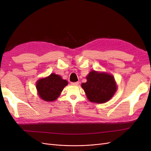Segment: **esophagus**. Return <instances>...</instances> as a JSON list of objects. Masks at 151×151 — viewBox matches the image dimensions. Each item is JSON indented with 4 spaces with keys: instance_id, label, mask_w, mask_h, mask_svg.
<instances>
[{
    "instance_id": "34e87169",
    "label": "esophagus",
    "mask_w": 151,
    "mask_h": 151,
    "mask_svg": "<svg viewBox=\"0 0 151 151\" xmlns=\"http://www.w3.org/2000/svg\"><path fill=\"white\" fill-rule=\"evenodd\" d=\"M79 82H76V83H71V85L77 86H78V85H79Z\"/></svg>"
}]
</instances>
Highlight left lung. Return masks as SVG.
Here are the masks:
<instances>
[{"label": "left lung", "mask_w": 151, "mask_h": 151, "mask_svg": "<svg viewBox=\"0 0 151 151\" xmlns=\"http://www.w3.org/2000/svg\"><path fill=\"white\" fill-rule=\"evenodd\" d=\"M87 81L82 83L89 101L102 104L108 102L118 89L116 82L112 74L106 72L91 70L86 76Z\"/></svg>", "instance_id": "8db88e82"}]
</instances>
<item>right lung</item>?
I'll use <instances>...</instances> for the list:
<instances>
[{"label": "right lung", "mask_w": 151, "mask_h": 151, "mask_svg": "<svg viewBox=\"0 0 151 151\" xmlns=\"http://www.w3.org/2000/svg\"><path fill=\"white\" fill-rule=\"evenodd\" d=\"M68 81L58 74L52 73L50 76L40 78L36 83L38 96L45 101H54L60 96Z\"/></svg>", "instance_id": "1"}]
</instances>
